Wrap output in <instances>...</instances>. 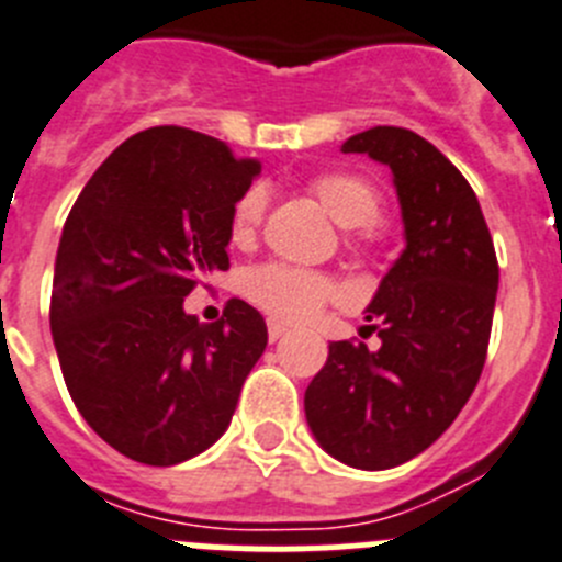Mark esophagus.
<instances>
[{
    "mask_svg": "<svg viewBox=\"0 0 562 562\" xmlns=\"http://www.w3.org/2000/svg\"><path fill=\"white\" fill-rule=\"evenodd\" d=\"M288 335V327L282 322H269V340H280Z\"/></svg>",
    "mask_w": 562,
    "mask_h": 562,
    "instance_id": "1",
    "label": "esophagus"
}]
</instances>
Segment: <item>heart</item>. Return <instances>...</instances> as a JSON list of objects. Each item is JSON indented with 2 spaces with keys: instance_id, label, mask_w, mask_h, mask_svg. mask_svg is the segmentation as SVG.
I'll return each mask as SVG.
<instances>
[{
  "instance_id": "1",
  "label": "heart",
  "mask_w": 562,
  "mask_h": 562,
  "mask_svg": "<svg viewBox=\"0 0 562 562\" xmlns=\"http://www.w3.org/2000/svg\"><path fill=\"white\" fill-rule=\"evenodd\" d=\"M311 191L329 216L346 229L374 227L382 216V196L366 177L349 171H329L311 182ZM266 191L260 186L240 193L229 218V235L235 244H246L263 222ZM246 296L260 311L280 322H307L324 305L340 296V288L327 274L299 269L288 263H263L246 274Z\"/></svg>"
}]
</instances>
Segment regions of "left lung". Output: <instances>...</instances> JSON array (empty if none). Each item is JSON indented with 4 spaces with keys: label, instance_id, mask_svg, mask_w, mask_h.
Here are the masks:
<instances>
[{
    "label": "left lung",
    "instance_id": "left-lung-1",
    "mask_svg": "<svg viewBox=\"0 0 562 562\" xmlns=\"http://www.w3.org/2000/svg\"><path fill=\"white\" fill-rule=\"evenodd\" d=\"M340 151L391 169L405 249L366 307L380 349L329 344L305 416L324 452L382 471L432 447L469 402L485 366L499 263L476 193L422 135L374 127Z\"/></svg>",
    "mask_w": 562,
    "mask_h": 562
}]
</instances>
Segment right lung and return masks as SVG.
Listing matches in <instances>:
<instances>
[{
  "mask_svg": "<svg viewBox=\"0 0 562 562\" xmlns=\"http://www.w3.org/2000/svg\"><path fill=\"white\" fill-rule=\"evenodd\" d=\"M260 162L186 127H151L93 171L63 224L52 340L93 432L146 465H177L229 427L266 349L263 316L233 299L216 324L182 302L229 269V218Z\"/></svg>",
  "mask_w": 562,
  "mask_h": 562,
  "instance_id": "1",
  "label": "right lung"
}]
</instances>
